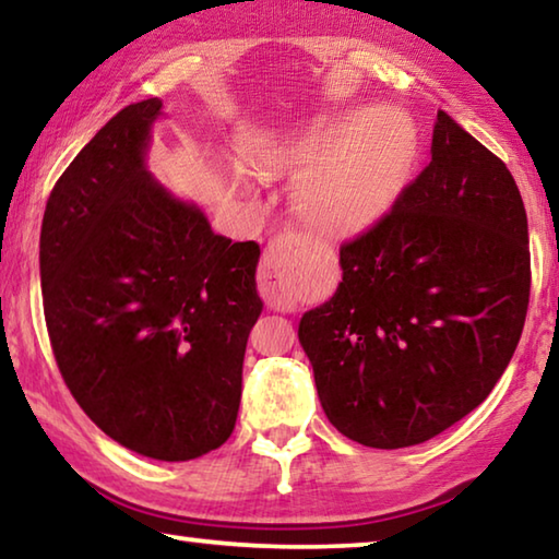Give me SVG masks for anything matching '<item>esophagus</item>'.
<instances>
[{
	"mask_svg": "<svg viewBox=\"0 0 559 559\" xmlns=\"http://www.w3.org/2000/svg\"><path fill=\"white\" fill-rule=\"evenodd\" d=\"M306 243L298 231H283L269 241L259 269V290L271 306L288 308L296 300Z\"/></svg>",
	"mask_w": 559,
	"mask_h": 559,
	"instance_id": "34e87169",
	"label": "esophagus"
}]
</instances>
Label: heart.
Wrapping results in <instances>:
<instances>
[{
    "label": "heart",
    "mask_w": 559,
    "mask_h": 559,
    "mask_svg": "<svg viewBox=\"0 0 559 559\" xmlns=\"http://www.w3.org/2000/svg\"><path fill=\"white\" fill-rule=\"evenodd\" d=\"M419 138L402 110L357 108L300 128L259 130L241 147L263 179L302 173L296 204L310 226L357 231L382 216L409 179Z\"/></svg>",
    "instance_id": "heart-1"
}]
</instances>
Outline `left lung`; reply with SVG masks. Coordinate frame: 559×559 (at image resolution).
Returning <instances> with one entry per match:
<instances>
[{
	"instance_id": "left-lung-1",
	"label": "left lung",
	"mask_w": 559,
	"mask_h": 559,
	"mask_svg": "<svg viewBox=\"0 0 559 559\" xmlns=\"http://www.w3.org/2000/svg\"><path fill=\"white\" fill-rule=\"evenodd\" d=\"M340 266L335 296L298 325L340 433L414 447L486 400L530 302L527 216L503 159L439 110L431 163L340 246Z\"/></svg>"
}]
</instances>
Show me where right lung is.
<instances>
[{"mask_svg":"<svg viewBox=\"0 0 559 559\" xmlns=\"http://www.w3.org/2000/svg\"><path fill=\"white\" fill-rule=\"evenodd\" d=\"M159 108H122L66 167L39 269L56 365L88 419L143 456L189 461L234 431L261 249L214 234L147 173Z\"/></svg>","mask_w":559,"mask_h":559,"instance_id":"obj_1","label":"right lung"}]
</instances>
